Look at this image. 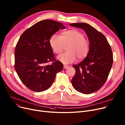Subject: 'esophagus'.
I'll use <instances>...</instances> for the list:
<instances>
[{
    "label": "esophagus",
    "mask_w": 125,
    "mask_h": 125,
    "mask_svg": "<svg viewBox=\"0 0 125 125\" xmlns=\"http://www.w3.org/2000/svg\"><path fill=\"white\" fill-rule=\"evenodd\" d=\"M69 67V66L68 65H64V67H63V68H64V69H67V68H68Z\"/></svg>",
    "instance_id": "obj_1"
}]
</instances>
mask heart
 I'll return each instance as SVG.
<instances>
[{"instance_id":"heart-1","label":"heart","mask_w":125,"mask_h":125,"mask_svg":"<svg viewBox=\"0 0 125 125\" xmlns=\"http://www.w3.org/2000/svg\"><path fill=\"white\" fill-rule=\"evenodd\" d=\"M50 44L54 52L60 54L63 52L65 46L68 45L67 52L58 57V60L64 64L73 63L76 60L86 58L90 49L88 39L84 37L82 32L76 29H70L64 31L61 35L52 34L50 39Z\"/></svg>"}]
</instances>
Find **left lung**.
<instances>
[{"label":"left lung","mask_w":125,"mask_h":125,"mask_svg":"<svg viewBox=\"0 0 125 125\" xmlns=\"http://www.w3.org/2000/svg\"><path fill=\"white\" fill-rule=\"evenodd\" d=\"M70 25L83 29L90 42V50L86 58L73 66L75 73L72 84L80 93H93L99 90L107 79L113 63L112 50L105 36L89 24L78 23Z\"/></svg>","instance_id":"left-lung-1"}]
</instances>
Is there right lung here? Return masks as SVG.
Returning a JSON list of instances; mask_svg holds the SVG:
<instances>
[{
    "label": "right lung",
    "mask_w": 125,
    "mask_h": 125,
    "mask_svg": "<svg viewBox=\"0 0 125 125\" xmlns=\"http://www.w3.org/2000/svg\"><path fill=\"white\" fill-rule=\"evenodd\" d=\"M62 23L51 20L39 21L25 30L15 51V68L22 82L30 90L39 92L49 89L63 65L55 58L50 44L51 36ZM51 62V64H48Z\"/></svg>",
    "instance_id": "right-lung-1"
}]
</instances>
